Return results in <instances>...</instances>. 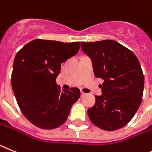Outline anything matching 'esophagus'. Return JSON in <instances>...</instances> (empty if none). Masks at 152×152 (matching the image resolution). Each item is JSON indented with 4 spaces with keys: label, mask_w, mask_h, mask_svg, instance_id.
<instances>
[{
    "label": "esophagus",
    "mask_w": 152,
    "mask_h": 152,
    "mask_svg": "<svg viewBox=\"0 0 152 152\" xmlns=\"http://www.w3.org/2000/svg\"><path fill=\"white\" fill-rule=\"evenodd\" d=\"M86 94H85V93H84V92H83V91H81V96H84V95H86Z\"/></svg>",
    "instance_id": "obj_1"
}]
</instances>
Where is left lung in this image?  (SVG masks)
Masks as SVG:
<instances>
[{"label":"left lung","instance_id":"obj_1","mask_svg":"<svg viewBox=\"0 0 152 152\" xmlns=\"http://www.w3.org/2000/svg\"><path fill=\"white\" fill-rule=\"evenodd\" d=\"M81 49L91 58L96 77L104 80L102 95L95 96V104L87 110L89 118L100 129H120L141 104L145 78L140 62L116 41L81 42Z\"/></svg>","mask_w":152,"mask_h":152}]
</instances>
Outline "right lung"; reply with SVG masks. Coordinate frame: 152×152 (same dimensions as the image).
<instances>
[{
  "label": "right lung",
  "mask_w": 152,
  "mask_h": 152,
  "mask_svg": "<svg viewBox=\"0 0 152 152\" xmlns=\"http://www.w3.org/2000/svg\"><path fill=\"white\" fill-rule=\"evenodd\" d=\"M80 42L35 39L15 56L11 85L21 111L36 127L50 130L66 122L78 88L61 90L56 84L61 63L76 55Z\"/></svg>",
  "instance_id": "1"
}]
</instances>
